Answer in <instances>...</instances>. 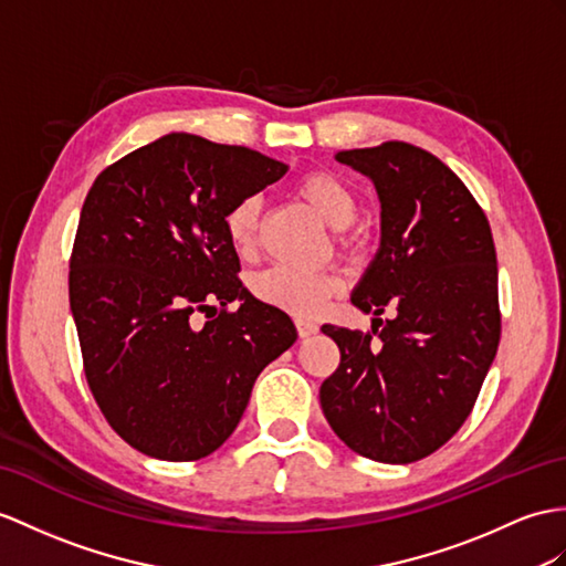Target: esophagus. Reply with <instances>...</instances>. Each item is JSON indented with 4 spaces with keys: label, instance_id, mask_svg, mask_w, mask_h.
Listing matches in <instances>:
<instances>
[{
    "label": "esophagus",
    "instance_id": "34e87169",
    "mask_svg": "<svg viewBox=\"0 0 566 566\" xmlns=\"http://www.w3.org/2000/svg\"><path fill=\"white\" fill-rule=\"evenodd\" d=\"M295 326H297L300 338H307V336H312V334H316V331H319V326H316V324L310 322V319H297Z\"/></svg>",
    "mask_w": 566,
    "mask_h": 566
}]
</instances>
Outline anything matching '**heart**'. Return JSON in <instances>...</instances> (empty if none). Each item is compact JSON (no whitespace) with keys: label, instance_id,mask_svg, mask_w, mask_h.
I'll use <instances>...</instances> for the list:
<instances>
[{"label":"heart","instance_id":"1","mask_svg":"<svg viewBox=\"0 0 566 566\" xmlns=\"http://www.w3.org/2000/svg\"><path fill=\"white\" fill-rule=\"evenodd\" d=\"M295 195L319 216L328 228L346 230L357 216V199L353 189L340 177L326 170L302 175L295 185ZM261 199L250 195L232 203L226 216V232L238 254H252L259 235ZM355 244V238L343 242ZM338 291V279L324 271H305L287 264H273L259 271L252 279V293L266 305L295 316H314L326 305V300Z\"/></svg>","mask_w":566,"mask_h":566}]
</instances>
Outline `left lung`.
<instances>
[{
  "label": "left lung",
  "mask_w": 566,
  "mask_h": 566,
  "mask_svg": "<svg viewBox=\"0 0 566 566\" xmlns=\"http://www.w3.org/2000/svg\"><path fill=\"white\" fill-rule=\"evenodd\" d=\"M336 160L375 182L381 242L350 295L375 314L371 331L322 326L340 350L322 410L360 457L412 463L459 432L497 355L492 230L457 172L418 146L387 142ZM387 306L397 316L381 323Z\"/></svg>",
  "instance_id": "1"
}]
</instances>
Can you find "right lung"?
Wrapping results in <instances>:
<instances>
[{
    "label": "right lung",
    "instance_id": "1",
    "mask_svg": "<svg viewBox=\"0 0 566 566\" xmlns=\"http://www.w3.org/2000/svg\"><path fill=\"white\" fill-rule=\"evenodd\" d=\"M285 172L252 148L172 132L95 177L69 305L95 403L146 457L213 453L235 432L259 371L297 338L291 316L242 285L226 232L232 203Z\"/></svg>",
    "mask_w": 566,
    "mask_h": 566
}]
</instances>
